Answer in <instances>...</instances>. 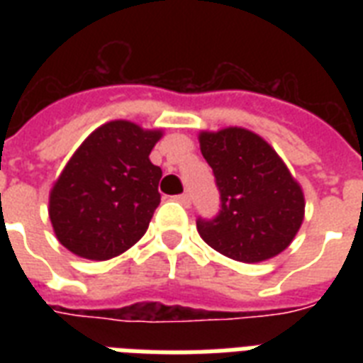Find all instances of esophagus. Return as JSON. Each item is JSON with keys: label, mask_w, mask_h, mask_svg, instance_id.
<instances>
[{"label": "esophagus", "mask_w": 363, "mask_h": 363, "mask_svg": "<svg viewBox=\"0 0 363 363\" xmlns=\"http://www.w3.org/2000/svg\"><path fill=\"white\" fill-rule=\"evenodd\" d=\"M175 201H179L181 205H184V207H190V196H188L186 192L184 194H179V196H175Z\"/></svg>", "instance_id": "obj_1"}]
</instances>
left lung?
I'll return each instance as SVG.
<instances>
[{"mask_svg":"<svg viewBox=\"0 0 363 363\" xmlns=\"http://www.w3.org/2000/svg\"><path fill=\"white\" fill-rule=\"evenodd\" d=\"M199 147L220 194L216 216L196 220L201 239L247 264L282 252L303 222L305 199L279 154L242 128L203 131Z\"/></svg>","mask_w":363,"mask_h":363,"instance_id":"left-lung-1","label":"left lung"}]
</instances>
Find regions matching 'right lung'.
<instances>
[{
  "instance_id": "add662e5",
  "label": "right lung",
  "mask_w": 363,
  "mask_h": 363,
  "mask_svg": "<svg viewBox=\"0 0 363 363\" xmlns=\"http://www.w3.org/2000/svg\"><path fill=\"white\" fill-rule=\"evenodd\" d=\"M160 137L125 121L86 137L50 192V222L67 250L109 259L145 235L160 205L162 169L148 160Z\"/></svg>"
}]
</instances>
